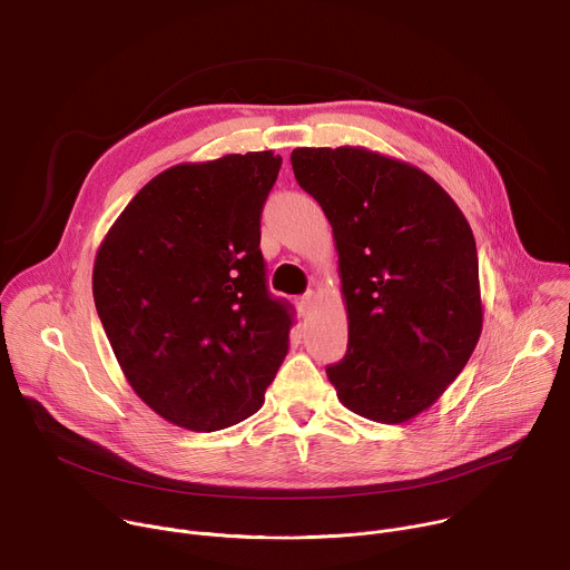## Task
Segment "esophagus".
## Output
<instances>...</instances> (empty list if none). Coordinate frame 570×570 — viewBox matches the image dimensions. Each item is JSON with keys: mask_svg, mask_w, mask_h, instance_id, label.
Listing matches in <instances>:
<instances>
[{"mask_svg": "<svg viewBox=\"0 0 570 570\" xmlns=\"http://www.w3.org/2000/svg\"><path fill=\"white\" fill-rule=\"evenodd\" d=\"M313 304H315V293H313V291H308L306 295H302L299 302H297V306H299L302 313H308V311L313 308Z\"/></svg>", "mask_w": 570, "mask_h": 570, "instance_id": "esophagus-1", "label": "esophagus"}]
</instances>
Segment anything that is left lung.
I'll use <instances>...</instances> for the list:
<instances>
[{
    "label": "left lung",
    "instance_id": "left-lung-1",
    "mask_svg": "<svg viewBox=\"0 0 570 570\" xmlns=\"http://www.w3.org/2000/svg\"><path fill=\"white\" fill-rule=\"evenodd\" d=\"M295 180L330 218L350 347L327 367L352 413L403 424L464 370L482 332L473 232L422 169L363 146L295 148Z\"/></svg>",
    "mask_w": 570,
    "mask_h": 570
}]
</instances>
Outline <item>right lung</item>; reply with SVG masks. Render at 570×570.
Returning a JSON list of instances; mask_svg holds the SVG:
<instances>
[{
	"instance_id": "right-lung-1",
	"label": "right lung",
	"mask_w": 570,
	"mask_h": 570,
	"mask_svg": "<svg viewBox=\"0 0 570 570\" xmlns=\"http://www.w3.org/2000/svg\"><path fill=\"white\" fill-rule=\"evenodd\" d=\"M273 150L183 161L155 176L104 236L95 304L137 396L196 433L264 405L288 354L293 313L266 288L262 207Z\"/></svg>"
}]
</instances>
